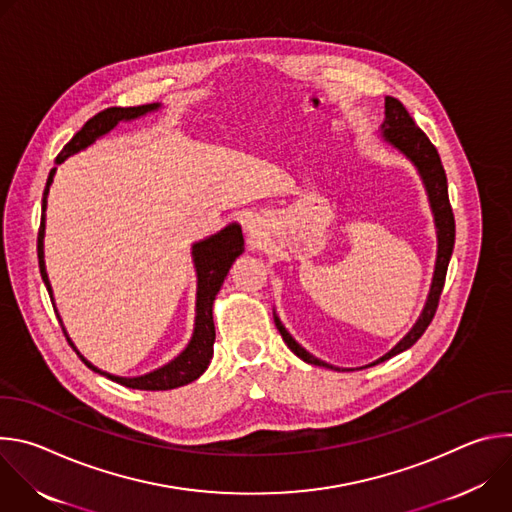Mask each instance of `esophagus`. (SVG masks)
Masks as SVG:
<instances>
[{"mask_svg":"<svg viewBox=\"0 0 512 512\" xmlns=\"http://www.w3.org/2000/svg\"><path fill=\"white\" fill-rule=\"evenodd\" d=\"M249 229H251V227H249V225H247V231H249Z\"/></svg>","mask_w":512,"mask_h":512,"instance_id":"obj_1","label":"esophagus"}]
</instances>
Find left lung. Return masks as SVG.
<instances>
[{"mask_svg":"<svg viewBox=\"0 0 512 512\" xmlns=\"http://www.w3.org/2000/svg\"><path fill=\"white\" fill-rule=\"evenodd\" d=\"M381 139H383V143L389 145V148H393L401 156H405L413 164V168L417 170V174L421 178V184L425 188L429 208H431V214H433L435 237H437V253H435V267H433L429 294H427L425 306H423L417 322L413 324V328L389 352H385L377 360L364 364V367H358V369L375 367V364L385 362L391 356L411 348L421 338V334L427 330L429 322L435 316L437 302H440L444 281H446V271H448V265H450V259H452L454 241H456L454 212H452L450 198H448V178H446L440 154H437V150L433 148V143L427 139V135L415 125V121L411 119L407 109L401 105V101H397L393 97H385V121L381 125ZM273 322H275L283 342L289 346V350L294 352L298 358H302L304 362L316 364V367L332 369V371H354V369L334 367V364H328V362L316 358L314 354H310L302 344L296 342L294 336H291L285 330V326L281 324L275 310H273Z\"/></svg>","mask_w":512,"mask_h":512,"instance_id":"obj_1","label":"left lung"}]
</instances>
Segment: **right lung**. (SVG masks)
<instances>
[{"label":"right lung","mask_w":512,"mask_h":512,"mask_svg":"<svg viewBox=\"0 0 512 512\" xmlns=\"http://www.w3.org/2000/svg\"><path fill=\"white\" fill-rule=\"evenodd\" d=\"M162 109V103H150V105H139V107H109L101 113H97L93 119H89L83 129L72 137L64 150L58 154L56 164H62L66 158L75 156L83 150H87L89 145H93L97 139H101L103 135H107L109 131H113L119 123H127L133 119H139L148 113H154ZM56 168L50 170L48 180H46V188H44V196H42V221H40V233H38V265H40V275L42 281L48 289L50 300L54 302V294H52V285L46 273V263H44V235H46V206H48V192L54 180ZM245 251L243 247V233H241V225L231 223L225 229H221L218 233L200 239L192 245V263H194V271H196V316H194V330L192 336L188 340V344L184 346V350L174 356L170 362L162 364V367L145 373V375H137V377H119V375H111L107 371L97 369L93 362H89L79 348L75 346V342L70 340L62 318L56 316L60 320V326L64 330V336L68 340V344L77 350V354L81 356V360L87 364V367L123 387L129 389H141V391H168V389H176V387H184L192 381H196L210 364L212 358V344H214V320H212V306L216 300L218 289H221L231 265L235 263V259ZM54 306V304H52Z\"/></svg>","instance_id":"1"}]
</instances>
